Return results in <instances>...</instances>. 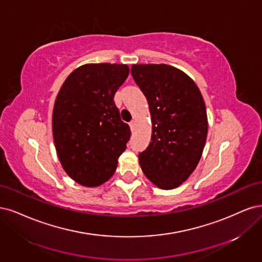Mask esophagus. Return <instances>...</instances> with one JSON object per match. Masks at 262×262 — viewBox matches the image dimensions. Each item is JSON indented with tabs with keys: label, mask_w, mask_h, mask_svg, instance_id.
Returning a JSON list of instances; mask_svg holds the SVG:
<instances>
[{
	"label": "esophagus",
	"mask_w": 262,
	"mask_h": 262,
	"mask_svg": "<svg viewBox=\"0 0 262 262\" xmlns=\"http://www.w3.org/2000/svg\"><path fill=\"white\" fill-rule=\"evenodd\" d=\"M129 126H130V130L133 132V130H134V128H135V122H134V121H133V122H130V123H129Z\"/></svg>",
	"instance_id": "1"
}]
</instances>
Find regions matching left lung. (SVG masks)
<instances>
[{"mask_svg": "<svg viewBox=\"0 0 262 262\" xmlns=\"http://www.w3.org/2000/svg\"><path fill=\"white\" fill-rule=\"evenodd\" d=\"M132 76L146 96L152 134L139 154L143 174L161 189L179 187L195 171L204 151L208 119L197 85L166 64H134Z\"/></svg>", "mask_w": 262, "mask_h": 262, "instance_id": "obj_1", "label": "left lung"}]
</instances>
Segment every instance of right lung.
I'll return each mask as SVG.
<instances>
[{"instance_id": "obj_1", "label": "right lung", "mask_w": 262, "mask_h": 262, "mask_svg": "<svg viewBox=\"0 0 262 262\" xmlns=\"http://www.w3.org/2000/svg\"><path fill=\"white\" fill-rule=\"evenodd\" d=\"M129 74L125 64H85L72 72L52 114L58 160L72 180L96 187L111 179L130 137L114 95Z\"/></svg>"}]
</instances>
